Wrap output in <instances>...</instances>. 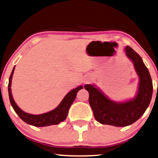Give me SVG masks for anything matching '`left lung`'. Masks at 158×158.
<instances>
[{
  "instance_id": "obj_1",
  "label": "left lung",
  "mask_w": 158,
  "mask_h": 158,
  "mask_svg": "<svg viewBox=\"0 0 158 158\" xmlns=\"http://www.w3.org/2000/svg\"><path fill=\"white\" fill-rule=\"evenodd\" d=\"M126 56L134 64L139 77L138 92L135 98L123 103L111 101L92 85H85L89 92V103L96 120L102 124L117 127L131 125L143 114L153 94V83L148 69L142 57L130 46L125 48Z\"/></svg>"
}]
</instances>
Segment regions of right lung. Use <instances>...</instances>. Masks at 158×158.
<instances>
[{
  "label": "right lung",
  "mask_w": 158,
  "mask_h": 158,
  "mask_svg": "<svg viewBox=\"0 0 158 158\" xmlns=\"http://www.w3.org/2000/svg\"><path fill=\"white\" fill-rule=\"evenodd\" d=\"M15 69V66L13 68L12 73H11L10 76L9 84H8V92H9L10 103L19 117L24 122L36 127H44L51 125H56V124L60 123L64 120H65L66 117H67L69 110L70 108L71 104L73 103L75 99H76L77 92L83 88L82 86H79L78 87L76 88V89L70 91L64 96V98H63V100L59 106L53 110H52V111L39 115L28 114V113L25 112L19 108V106L15 103V101H14L12 97V92H11V82H12V78Z\"/></svg>",
  "instance_id": "add662e5"
}]
</instances>
